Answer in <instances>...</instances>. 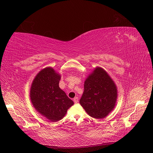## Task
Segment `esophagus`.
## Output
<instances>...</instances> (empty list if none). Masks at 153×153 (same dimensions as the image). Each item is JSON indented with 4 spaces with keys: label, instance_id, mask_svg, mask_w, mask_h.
Listing matches in <instances>:
<instances>
[{
    "label": "esophagus",
    "instance_id": "esophagus-1",
    "mask_svg": "<svg viewBox=\"0 0 153 153\" xmlns=\"http://www.w3.org/2000/svg\"><path fill=\"white\" fill-rule=\"evenodd\" d=\"M73 101L75 102V103H77L78 102V97H75V98L73 99Z\"/></svg>",
    "mask_w": 153,
    "mask_h": 153
}]
</instances>
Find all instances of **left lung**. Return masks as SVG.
Wrapping results in <instances>:
<instances>
[{
    "label": "left lung",
    "instance_id": "8db88e82",
    "mask_svg": "<svg viewBox=\"0 0 153 153\" xmlns=\"http://www.w3.org/2000/svg\"><path fill=\"white\" fill-rule=\"evenodd\" d=\"M117 88L104 69L96 67L84 82V91L80 103L91 117H106L115 108Z\"/></svg>",
    "mask_w": 153,
    "mask_h": 153
}]
</instances>
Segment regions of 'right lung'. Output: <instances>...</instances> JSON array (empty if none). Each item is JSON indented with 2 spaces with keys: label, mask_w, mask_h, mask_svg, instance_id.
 Listing matches in <instances>:
<instances>
[{
  "label": "right lung",
  "mask_w": 153,
  "mask_h": 153,
  "mask_svg": "<svg viewBox=\"0 0 153 153\" xmlns=\"http://www.w3.org/2000/svg\"><path fill=\"white\" fill-rule=\"evenodd\" d=\"M61 76L52 67L45 68L37 74L30 89L31 103L37 112L52 122L62 119L74 104L60 89Z\"/></svg>",
  "instance_id": "add662e5"
}]
</instances>
